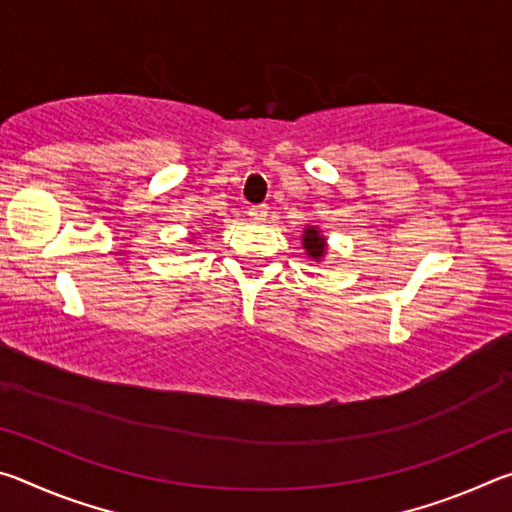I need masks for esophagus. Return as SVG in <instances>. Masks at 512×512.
I'll return each instance as SVG.
<instances>
[{
  "mask_svg": "<svg viewBox=\"0 0 512 512\" xmlns=\"http://www.w3.org/2000/svg\"><path fill=\"white\" fill-rule=\"evenodd\" d=\"M266 214H268V207L266 205H253V207H248V216L253 221H264L266 219Z\"/></svg>",
  "mask_w": 512,
  "mask_h": 512,
  "instance_id": "esophagus-1",
  "label": "esophagus"
}]
</instances>
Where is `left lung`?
I'll use <instances>...</instances> for the list:
<instances>
[{"instance_id":"1","label":"left lung","mask_w":512,"mask_h":512,"mask_svg":"<svg viewBox=\"0 0 512 512\" xmlns=\"http://www.w3.org/2000/svg\"><path fill=\"white\" fill-rule=\"evenodd\" d=\"M302 248H305V255L314 259V262H323L327 255V239L318 225H305V232H302Z\"/></svg>"}]
</instances>
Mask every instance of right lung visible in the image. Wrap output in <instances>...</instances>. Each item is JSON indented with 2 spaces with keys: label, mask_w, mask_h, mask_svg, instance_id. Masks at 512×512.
<instances>
[{
  "label": "right lung",
  "mask_w": 512,
  "mask_h": 512,
  "mask_svg": "<svg viewBox=\"0 0 512 512\" xmlns=\"http://www.w3.org/2000/svg\"><path fill=\"white\" fill-rule=\"evenodd\" d=\"M194 239V235H189V241H192Z\"/></svg>",
  "instance_id": "right-lung-1"
}]
</instances>
